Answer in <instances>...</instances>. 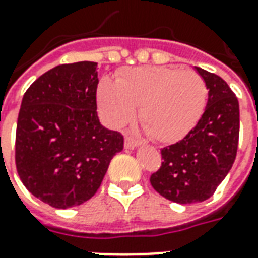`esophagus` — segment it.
<instances>
[{"mask_svg":"<svg viewBox=\"0 0 258 258\" xmlns=\"http://www.w3.org/2000/svg\"><path fill=\"white\" fill-rule=\"evenodd\" d=\"M124 146H125V149H134L138 146V142L135 140H133L131 137L128 135H125V140H124Z\"/></svg>","mask_w":258,"mask_h":258,"instance_id":"1","label":"esophagus"}]
</instances>
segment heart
Masks as SVG:
<instances>
[{"mask_svg":"<svg viewBox=\"0 0 258 258\" xmlns=\"http://www.w3.org/2000/svg\"><path fill=\"white\" fill-rule=\"evenodd\" d=\"M207 85L199 74L164 66L128 69L114 81L103 79L98 105L113 127L138 120L153 140L171 144L194 128L207 102Z\"/></svg>","mask_w":258,"mask_h":258,"instance_id":"obj_1","label":"heart"}]
</instances>
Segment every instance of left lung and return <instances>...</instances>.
I'll use <instances>...</instances> for the list:
<instances>
[{
  "label": "left lung",
  "instance_id": "left-lung-1",
  "mask_svg": "<svg viewBox=\"0 0 258 258\" xmlns=\"http://www.w3.org/2000/svg\"><path fill=\"white\" fill-rule=\"evenodd\" d=\"M195 70L209 90L205 113L184 140L163 148L162 167L151 175L153 189L181 205L213 196L232 168L238 151V98L220 76Z\"/></svg>",
  "mask_w": 258,
  "mask_h": 258
}]
</instances>
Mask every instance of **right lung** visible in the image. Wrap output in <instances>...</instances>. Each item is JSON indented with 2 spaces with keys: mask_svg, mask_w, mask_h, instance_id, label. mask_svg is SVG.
<instances>
[{
  "mask_svg": "<svg viewBox=\"0 0 258 258\" xmlns=\"http://www.w3.org/2000/svg\"><path fill=\"white\" fill-rule=\"evenodd\" d=\"M98 63L48 70L26 91L16 125L15 160L22 182L55 209L83 205L99 189L124 138L96 113Z\"/></svg>",
  "mask_w": 258,
  "mask_h": 258,
  "instance_id": "right-lung-1",
  "label": "right lung"
}]
</instances>
